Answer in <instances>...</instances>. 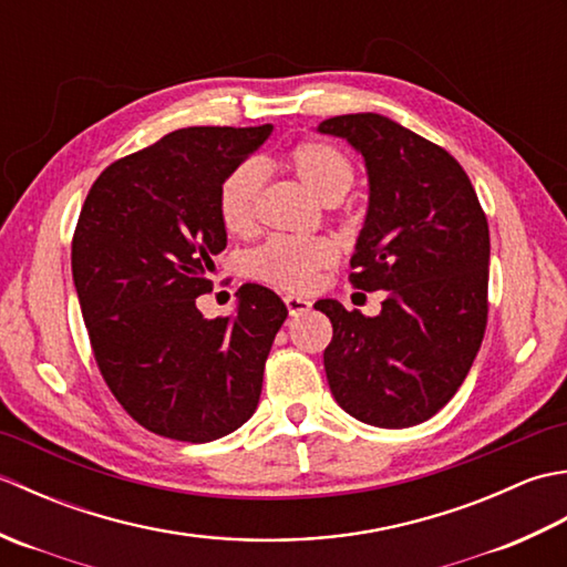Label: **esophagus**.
<instances>
[{"instance_id": "esophagus-1", "label": "esophagus", "mask_w": 567, "mask_h": 567, "mask_svg": "<svg viewBox=\"0 0 567 567\" xmlns=\"http://www.w3.org/2000/svg\"><path fill=\"white\" fill-rule=\"evenodd\" d=\"M285 305H287V311H290V317H299V315H305V311L311 309L309 299L295 297V295H287V297H285Z\"/></svg>"}]
</instances>
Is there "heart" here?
I'll list each match as a JSON object with an SVG mask.
<instances>
[{
    "mask_svg": "<svg viewBox=\"0 0 567 567\" xmlns=\"http://www.w3.org/2000/svg\"><path fill=\"white\" fill-rule=\"evenodd\" d=\"M282 165L317 199L333 204L348 195L355 183V165L343 148L321 138L299 141L285 153ZM262 173L256 163H240L224 177L216 197L219 219L228 234L246 236L258 221V195ZM339 258V248L329 238H290L275 236L252 250L250 270L262 282L280 290L305 292L317 282L321 270Z\"/></svg>",
    "mask_w": 567,
    "mask_h": 567,
    "instance_id": "heart-1",
    "label": "heart"
}]
</instances>
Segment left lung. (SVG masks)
I'll use <instances>...</instances> for the list:
<instances>
[{
  "label": "left lung",
  "mask_w": 567,
  "mask_h": 567,
  "mask_svg": "<svg viewBox=\"0 0 567 567\" xmlns=\"http://www.w3.org/2000/svg\"><path fill=\"white\" fill-rule=\"evenodd\" d=\"M321 134L351 141L370 175V212L348 275L384 290L365 317L336 299L323 351L329 388L348 414L382 429L416 426L451 402L487 329L489 226L453 155L380 114L331 116Z\"/></svg>",
  "instance_id": "left-lung-1"
}]
</instances>
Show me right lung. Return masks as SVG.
Masks as SVG:
<instances>
[{
	"instance_id": "obj_1",
	"label": "right lung",
	"mask_w": 567,
	"mask_h": 567,
	"mask_svg": "<svg viewBox=\"0 0 567 567\" xmlns=\"http://www.w3.org/2000/svg\"><path fill=\"white\" fill-rule=\"evenodd\" d=\"M272 126H189L94 179L72 234V280L92 355L126 414L158 436L207 443L252 416L287 307L240 287L238 315L204 319L224 177Z\"/></svg>"
}]
</instances>
